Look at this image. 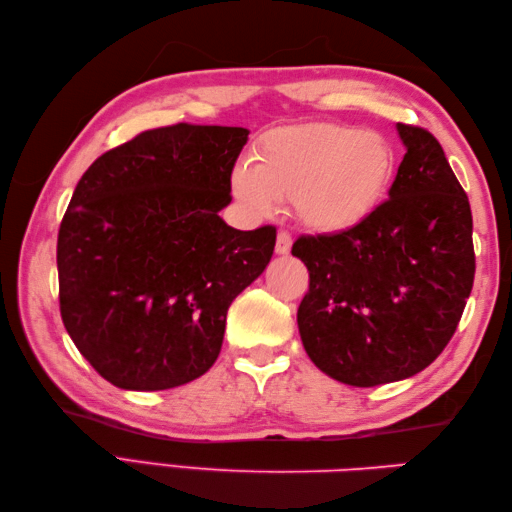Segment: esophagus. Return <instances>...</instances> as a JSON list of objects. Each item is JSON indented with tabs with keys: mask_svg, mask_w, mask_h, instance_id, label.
Returning <instances> with one entry per match:
<instances>
[{
	"mask_svg": "<svg viewBox=\"0 0 512 512\" xmlns=\"http://www.w3.org/2000/svg\"><path fill=\"white\" fill-rule=\"evenodd\" d=\"M290 246H292V237L286 231H279L277 235V244H275V253L277 255H288L290 253Z\"/></svg>",
	"mask_w": 512,
	"mask_h": 512,
	"instance_id": "obj_1",
	"label": "esophagus"
}]
</instances>
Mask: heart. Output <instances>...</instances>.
Here are the masks:
<instances>
[{
    "instance_id": "1",
    "label": "heart",
    "mask_w": 512,
    "mask_h": 512,
    "mask_svg": "<svg viewBox=\"0 0 512 512\" xmlns=\"http://www.w3.org/2000/svg\"><path fill=\"white\" fill-rule=\"evenodd\" d=\"M396 176V151L376 132L347 125L288 127L262 140L255 167L233 169L235 198L255 215L295 202L317 233H343L365 222Z\"/></svg>"
}]
</instances>
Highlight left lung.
Wrapping results in <instances>:
<instances>
[{"mask_svg":"<svg viewBox=\"0 0 512 512\" xmlns=\"http://www.w3.org/2000/svg\"><path fill=\"white\" fill-rule=\"evenodd\" d=\"M405 145L389 200L350 231L299 237L310 290L301 343L352 387L396 383L431 365L458 328L475 277L473 217L440 143L396 123Z\"/></svg>","mask_w":512,"mask_h":512,"instance_id":"obj_1","label":"left lung"}]
</instances>
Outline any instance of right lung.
<instances>
[{
    "label": "right lung",
    "mask_w": 512,
    "mask_h": 512,
    "mask_svg": "<svg viewBox=\"0 0 512 512\" xmlns=\"http://www.w3.org/2000/svg\"><path fill=\"white\" fill-rule=\"evenodd\" d=\"M248 129H149L92 162L57 242L61 319L112 385H187L217 361L226 312L264 273L275 226L237 231L231 173Z\"/></svg>",
    "instance_id": "1"
}]
</instances>
